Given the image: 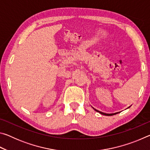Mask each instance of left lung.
<instances>
[{
  "instance_id": "1",
  "label": "left lung",
  "mask_w": 150,
  "mask_h": 150,
  "mask_svg": "<svg viewBox=\"0 0 150 150\" xmlns=\"http://www.w3.org/2000/svg\"><path fill=\"white\" fill-rule=\"evenodd\" d=\"M130 106H129L128 108H130ZM94 110H95V111H96V112H99L100 114H101V115H105V116H112V115H116V114H118V112H115V113H112V114H107V113H105V112H100V111H99V110H96V109H95V108H94L93 107H92Z\"/></svg>"
}]
</instances>
